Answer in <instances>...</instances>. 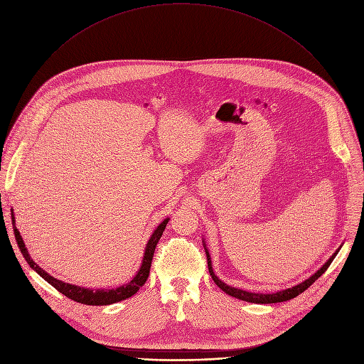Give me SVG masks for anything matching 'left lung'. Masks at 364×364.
<instances>
[{"mask_svg": "<svg viewBox=\"0 0 364 364\" xmlns=\"http://www.w3.org/2000/svg\"><path fill=\"white\" fill-rule=\"evenodd\" d=\"M337 252H338V251H337ZM337 252H336L331 258H329L312 277H309L308 280L299 283V284L291 287V289H286V290H282V291H277V293H252V291H245V290H241V289H237V287H232V286H228L226 283H223L222 280H219V279L215 276V273H213V270H212V261H210V255H209L208 250H206V257H208L209 273H210L213 282H215L216 286L220 287L225 293L237 297V299H241V301H245V302H251V304H277V302L290 301V299H293V297H296L297 294H301L302 291H305L315 280H318V279L325 273V270L329 267V264H331L333 259L336 258Z\"/></svg>", "mask_w": 364, "mask_h": 364, "instance_id": "left-lung-1", "label": "left lung"}]
</instances>
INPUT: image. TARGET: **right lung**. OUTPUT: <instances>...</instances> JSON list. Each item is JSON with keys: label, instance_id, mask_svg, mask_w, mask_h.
<instances>
[{"label": "right lung", "instance_id": "right-lung-1", "mask_svg": "<svg viewBox=\"0 0 364 364\" xmlns=\"http://www.w3.org/2000/svg\"><path fill=\"white\" fill-rule=\"evenodd\" d=\"M11 220H13V229H14V235H16V241L18 244V248L23 254V257L26 258V261L28 262V266L35 270L38 274H41L49 284H52L58 291H60L62 294H65L67 297H70V299L75 301V302H80V304H84V305H92V306H103V305H112V304H116V302H120V301H124L127 299V297L134 296L146 282L148 276H149V270H151V262H152V257H154V252H155V247L164 232L165 226H167L168 223V219H165L156 229L155 232L152 234V237L149 238L148 244H146V248H145V255H144V259H142V266L138 272V274L132 279L127 284L124 286H120L117 289H110V290H105V289H97V290H91V289H84V287H78V286H74V284H68V283H63L60 280H56L55 277L49 276L45 270H42L38 264L33 261L26 250V245L21 240V235L18 232V229L16 228V222H14V215L11 212Z\"/></svg>", "mask_w": 364, "mask_h": 364}]
</instances>
